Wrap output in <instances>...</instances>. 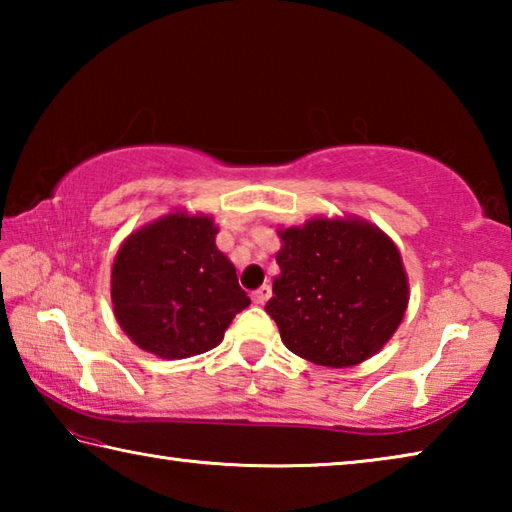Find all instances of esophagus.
<instances>
[{
  "label": "esophagus",
  "instance_id": "obj_1",
  "mask_svg": "<svg viewBox=\"0 0 512 512\" xmlns=\"http://www.w3.org/2000/svg\"><path fill=\"white\" fill-rule=\"evenodd\" d=\"M250 298H253L255 305H264V302L271 298V287H268V284H262V287L250 293Z\"/></svg>",
  "mask_w": 512,
  "mask_h": 512
}]
</instances>
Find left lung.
<instances>
[{"label": "left lung", "instance_id": "obj_1", "mask_svg": "<svg viewBox=\"0 0 512 512\" xmlns=\"http://www.w3.org/2000/svg\"><path fill=\"white\" fill-rule=\"evenodd\" d=\"M280 239V275L266 314L282 343L329 368L357 366L384 348L409 302L393 241L375 225L350 219H311Z\"/></svg>", "mask_w": 512, "mask_h": 512}]
</instances>
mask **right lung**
I'll use <instances>...</instances> for the list:
<instances>
[{
    "label": "right lung",
    "mask_w": 512,
    "mask_h": 512,
    "mask_svg": "<svg viewBox=\"0 0 512 512\" xmlns=\"http://www.w3.org/2000/svg\"><path fill=\"white\" fill-rule=\"evenodd\" d=\"M210 216H162L124 241L112 266V305L142 350L187 359L216 348L250 305L237 271L214 244Z\"/></svg>",
    "instance_id": "add662e5"
}]
</instances>
